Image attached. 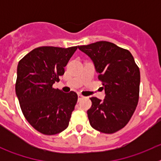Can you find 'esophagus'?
<instances>
[{
  "mask_svg": "<svg viewBox=\"0 0 161 161\" xmlns=\"http://www.w3.org/2000/svg\"><path fill=\"white\" fill-rule=\"evenodd\" d=\"M83 97H84L83 95H81L80 93H78V100H80V99H82Z\"/></svg>",
  "mask_w": 161,
  "mask_h": 161,
  "instance_id": "1",
  "label": "esophagus"
}]
</instances>
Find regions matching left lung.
<instances>
[{"label": "left lung", "instance_id": "left-lung-1", "mask_svg": "<svg viewBox=\"0 0 161 161\" xmlns=\"http://www.w3.org/2000/svg\"><path fill=\"white\" fill-rule=\"evenodd\" d=\"M94 64L106 97L103 101L90 97L88 109L91 126L105 134H113L126 126L139 102L140 72L128 50L106 41L78 46Z\"/></svg>", "mask_w": 161, "mask_h": 161}]
</instances>
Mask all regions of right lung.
Wrapping results in <instances>:
<instances>
[{
    "label": "right lung",
    "mask_w": 161,
    "mask_h": 161,
    "mask_svg": "<svg viewBox=\"0 0 161 161\" xmlns=\"http://www.w3.org/2000/svg\"><path fill=\"white\" fill-rule=\"evenodd\" d=\"M77 49L57 47L35 48L19 61L15 85L24 117L38 132L53 136L68 126L77 102L76 93L52 87Z\"/></svg>",
    "instance_id": "add662e5"
}]
</instances>
